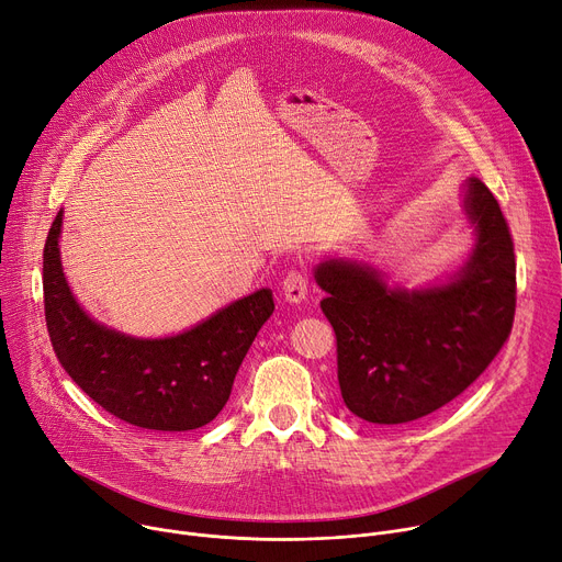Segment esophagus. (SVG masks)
Masks as SVG:
<instances>
[{
	"label": "esophagus",
	"instance_id": "esophagus-1",
	"mask_svg": "<svg viewBox=\"0 0 562 562\" xmlns=\"http://www.w3.org/2000/svg\"><path fill=\"white\" fill-rule=\"evenodd\" d=\"M307 286H310V278L305 269H291L282 280V293L289 303L305 301Z\"/></svg>",
	"mask_w": 562,
	"mask_h": 562
}]
</instances>
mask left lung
<instances>
[{
	"instance_id": "left-lung-1",
	"label": "left lung",
	"mask_w": 562,
	"mask_h": 562,
	"mask_svg": "<svg viewBox=\"0 0 562 562\" xmlns=\"http://www.w3.org/2000/svg\"><path fill=\"white\" fill-rule=\"evenodd\" d=\"M476 246L445 286L389 289L366 267L323 261L321 310L336 334V375L361 420L402 425L459 397L504 348L515 318V252L493 192L470 178Z\"/></svg>"
}]
</instances>
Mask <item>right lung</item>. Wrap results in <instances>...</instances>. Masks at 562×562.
Here are the masks:
<instances>
[{
  "label": "right lung",
  "mask_w": 562,
  "mask_h": 562,
  "mask_svg": "<svg viewBox=\"0 0 562 562\" xmlns=\"http://www.w3.org/2000/svg\"><path fill=\"white\" fill-rule=\"evenodd\" d=\"M56 214L43 250L45 318L67 375L110 416L156 431H190L226 406L237 370L259 327L273 314V295L259 289L169 339H131L94 323L65 282Z\"/></svg>",
  "instance_id": "right-lung-1"
}]
</instances>
